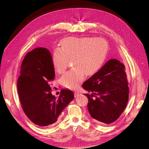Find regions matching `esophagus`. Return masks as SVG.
Returning a JSON list of instances; mask_svg holds the SVG:
<instances>
[{
  "instance_id": "1",
  "label": "esophagus",
  "mask_w": 149,
  "mask_h": 149,
  "mask_svg": "<svg viewBox=\"0 0 149 149\" xmlns=\"http://www.w3.org/2000/svg\"><path fill=\"white\" fill-rule=\"evenodd\" d=\"M81 94L79 93H77V92H75L74 93V97L75 98H76V97H77L79 95Z\"/></svg>"
}]
</instances>
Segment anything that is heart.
<instances>
[{"instance_id":"b5f03b06","label":"heart","mask_w":149,"mask_h":149,"mask_svg":"<svg viewBox=\"0 0 149 149\" xmlns=\"http://www.w3.org/2000/svg\"><path fill=\"white\" fill-rule=\"evenodd\" d=\"M61 48L54 49L52 62L55 70L64 72L72 60L73 69L63 74L60 82L65 88L73 89L86 76L97 73L106 59L108 45L100 38L68 37L61 42Z\"/></svg>"}]
</instances>
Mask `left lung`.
<instances>
[{
	"instance_id": "left-lung-1",
	"label": "left lung",
	"mask_w": 149,
	"mask_h": 149,
	"mask_svg": "<svg viewBox=\"0 0 149 149\" xmlns=\"http://www.w3.org/2000/svg\"><path fill=\"white\" fill-rule=\"evenodd\" d=\"M82 87L92 93L84 94L88 97L89 113L96 123L110 124L126 108L129 99L128 82L125 66L117 59L109 60Z\"/></svg>"
}]
</instances>
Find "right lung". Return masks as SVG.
<instances>
[{
    "label": "right lung",
    "instance_id": "add662e5",
    "mask_svg": "<svg viewBox=\"0 0 149 149\" xmlns=\"http://www.w3.org/2000/svg\"><path fill=\"white\" fill-rule=\"evenodd\" d=\"M55 76L52 58L48 49L37 47L26 55L17 80V91L26 116L41 127L55 123L74 99L73 91L67 89L61 90L58 99L52 94L49 82Z\"/></svg>",
    "mask_w": 149,
    "mask_h": 149
}]
</instances>
